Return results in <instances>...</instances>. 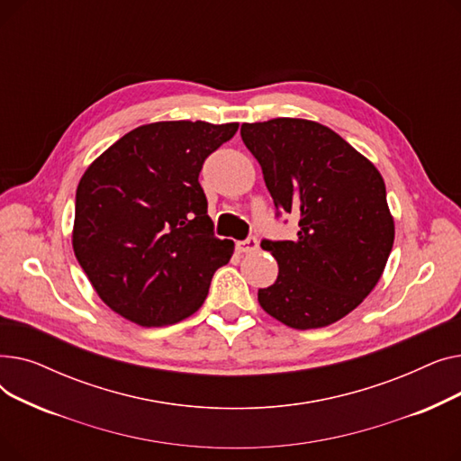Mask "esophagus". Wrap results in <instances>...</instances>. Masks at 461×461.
Segmentation results:
<instances>
[{
  "label": "esophagus",
  "mask_w": 461,
  "mask_h": 461,
  "mask_svg": "<svg viewBox=\"0 0 461 461\" xmlns=\"http://www.w3.org/2000/svg\"><path fill=\"white\" fill-rule=\"evenodd\" d=\"M235 249H237V252H240V254H249V252H256V250L259 249V243H258V239L250 237V239H247V240H239V243L235 245Z\"/></svg>",
  "instance_id": "34e87169"
}]
</instances>
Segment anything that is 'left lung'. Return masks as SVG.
Returning <instances> with one entry per match:
<instances>
[{"label":"left lung","mask_w":461,"mask_h":461,"mask_svg":"<svg viewBox=\"0 0 461 461\" xmlns=\"http://www.w3.org/2000/svg\"><path fill=\"white\" fill-rule=\"evenodd\" d=\"M278 212L299 218L295 240H263L276 282L258 292L280 323L321 329L346 318L377 285L394 243L379 169L329 127L276 117L240 125Z\"/></svg>","instance_id":"8db88e82"}]
</instances>
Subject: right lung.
<instances>
[{
    "label": "right lung",
    "instance_id": "right-lung-1",
    "mask_svg": "<svg viewBox=\"0 0 461 461\" xmlns=\"http://www.w3.org/2000/svg\"><path fill=\"white\" fill-rule=\"evenodd\" d=\"M237 129L157 121L119 138L84 172L72 250L96 295L121 318L164 327L203 304L235 245L212 235L198 176Z\"/></svg>",
    "mask_w": 461,
    "mask_h": 461
}]
</instances>
